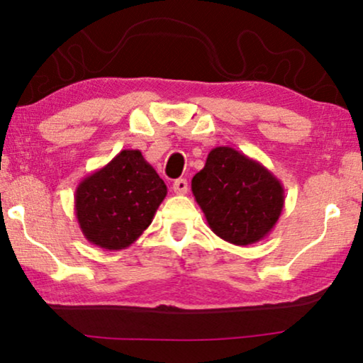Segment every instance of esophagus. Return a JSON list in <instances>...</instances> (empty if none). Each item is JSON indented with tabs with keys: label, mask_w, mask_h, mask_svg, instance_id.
Instances as JSON below:
<instances>
[{
	"label": "esophagus",
	"mask_w": 363,
	"mask_h": 363,
	"mask_svg": "<svg viewBox=\"0 0 363 363\" xmlns=\"http://www.w3.org/2000/svg\"><path fill=\"white\" fill-rule=\"evenodd\" d=\"M173 191L177 193V195H185L188 191V182L185 178H178V180L173 182Z\"/></svg>",
	"instance_id": "obj_1"
}]
</instances>
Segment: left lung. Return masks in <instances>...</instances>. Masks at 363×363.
Instances as JSON below:
<instances>
[{
  "label": "left lung",
  "mask_w": 363,
  "mask_h": 363,
  "mask_svg": "<svg viewBox=\"0 0 363 363\" xmlns=\"http://www.w3.org/2000/svg\"><path fill=\"white\" fill-rule=\"evenodd\" d=\"M191 191L221 240L236 246L261 241L284 208L282 183L259 162L231 147H216L193 177Z\"/></svg>",
  "instance_id": "left-lung-1"
}]
</instances>
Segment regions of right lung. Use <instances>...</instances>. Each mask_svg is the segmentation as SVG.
Masks as SVG:
<instances>
[{
    "mask_svg": "<svg viewBox=\"0 0 363 363\" xmlns=\"http://www.w3.org/2000/svg\"><path fill=\"white\" fill-rule=\"evenodd\" d=\"M167 196L165 182L140 150H122L82 178L74 210L82 235L108 251L125 250L150 226Z\"/></svg>",
    "mask_w": 363,
    "mask_h": 363,
    "instance_id": "add662e5",
    "label": "right lung"
}]
</instances>
